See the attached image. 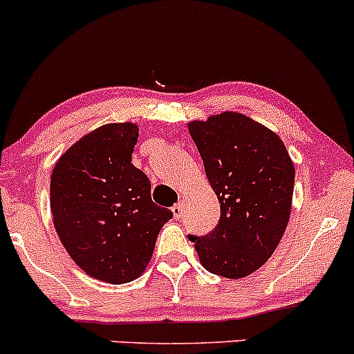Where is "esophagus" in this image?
<instances>
[{
  "mask_svg": "<svg viewBox=\"0 0 354 354\" xmlns=\"http://www.w3.org/2000/svg\"><path fill=\"white\" fill-rule=\"evenodd\" d=\"M182 209H184V205H182V202H177V204L174 205V207H172L174 217H176V219H180V216H182Z\"/></svg>",
  "mask_w": 354,
  "mask_h": 354,
  "instance_id": "34e87169",
  "label": "esophagus"
}]
</instances>
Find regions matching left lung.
Wrapping results in <instances>:
<instances>
[{
	"instance_id": "1",
	"label": "left lung",
	"mask_w": 354,
	"mask_h": 354,
	"mask_svg": "<svg viewBox=\"0 0 354 354\" xmlns=\"http://www.w3.org/2000/svg\"><path fill=\"white\" fill-rule=\"evenodd\" d=\"M189 133L221 204L216 229L189 239L209 272L249 276L272 256L288 227L295 164L277 133L242 113L194 120Z\"/></svg>"
}]
</instances>
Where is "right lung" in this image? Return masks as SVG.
<instances>
[{
	"label": "right lung",
	"mask_w": 354,
	"mask_h": 354,
	"mask_svg": "<svg viewBox=\"0 0 354 354\" xmlns=\"http://www.w3.org/2000/svg\"><path fill=\"white\" fill-rule=\"evenodd\" d=\"M138 127L106 124L58 158L50 182L53 224L63 248L88 276L110 284L137 279L150 263L169 209L153 204L149 177L132 164Z\"/></svg>",
	"instance_id": "add662e5"
}]
</instances>
